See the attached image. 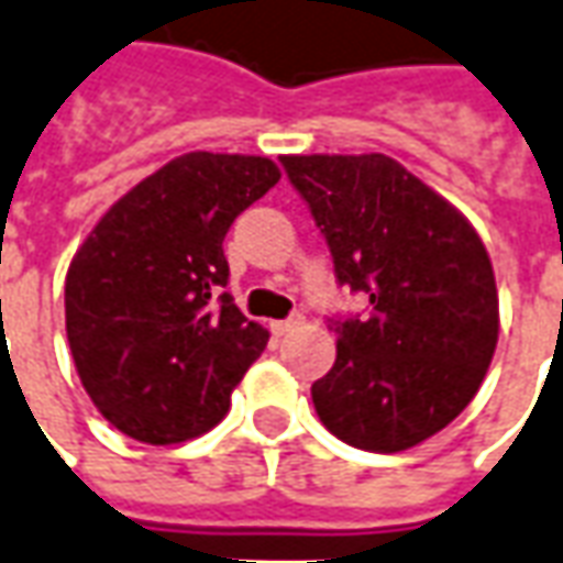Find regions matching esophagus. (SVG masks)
<instances>
[{"mask_svg":"<svg viewBox=\"0 0 563 563\" xmlns=\"http://www.w3.org/2000/svg\"><path fill=\"white\" fill-rule=\"evenodd\" d=\"M298 325H301V317H289V320H274V322H271V332H274L277 338H283V335H289V332H295Z\"/></svg>","mask_w":563,"mask_h":563,"instance_id":"34e87169","label":"esophagus"}]
</instances>
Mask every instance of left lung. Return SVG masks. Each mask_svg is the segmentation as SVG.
<instances>
[{"label": "left lung", "mask_w": 563, "mask_h": 563, "mask_svg": "<svg viewBox=\"0 0 563 563\" xmlns=\"http://www.w3.org/2000/svg\"><path fill=\"white\" fill-rule=\"evenodd\" d=\"M335 258L338 283L368 295L338 322V356L310 396L322 427L377 454L420 445L482 387L500 335L485 243L457 207L399 161L283 155Z\"/></svg>", "instance_id": "8db88e82"}]
</instances>
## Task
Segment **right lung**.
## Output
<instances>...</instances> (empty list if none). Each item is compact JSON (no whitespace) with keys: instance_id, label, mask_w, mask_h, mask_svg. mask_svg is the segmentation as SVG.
I'll return each mask as SVG.
<instances>
[{"instance_id":"1","label":"right lung","mask_w":563,"mask_h":563,"mask_svg":"<svg viewBox=\"0 0 563 563\" xmlns=\"http://www.w3.org/2000/svg\"><path fill=\"white\" fill-rule=\"evenodd\" d=\"M277 179L271 158L188 152L118 198L73 255V363L90 402L124 435L176 445L225 418L268 329L219 295L222 241Z\"/></svg>"}]
</instances>
